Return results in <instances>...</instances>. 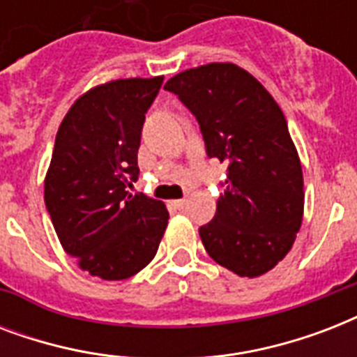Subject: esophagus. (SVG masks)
I'll return each mask as SVG.
<instances>
[{"label":"esophagus","mask_w":357,"mask_h":357,"mask_svg":"<svg viewBox=\"0 0 357 357\" xmlns=\"http://www.w3.org/2000/svg\"><path fill=\"white\" fill-rule=\"evenodd\" d=\"M172 206H174V209H183V207H185V200H174Z\"/></svg>","instance_id":"1"}]
</instances>
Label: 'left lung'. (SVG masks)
<instances>
[{
    "instance_id": "obj_1",
    "label": "left lung",
    "mask_w": 357,
    "mask_h": 357,
    "mask_svg": "<svg viewBox=\"0 0 357 357\" xmlns=\"http://www.w3.org/2000/svg\"><path fill=\"white\" fill-rule=\"evenodd\" d=\"M195 114L207 157L228 162L217 213L200 228L213 261L238 276L265 274L285 257L304 213V179L282 109L231 63L185 70L165 85Z\"/></svg>"
}]
</instances>
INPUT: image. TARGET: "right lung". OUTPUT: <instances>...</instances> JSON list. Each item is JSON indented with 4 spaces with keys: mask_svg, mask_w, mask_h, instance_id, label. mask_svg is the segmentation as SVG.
<instances>
[{
    "mask_svg": "<svg viewBox=\"0 0 357 357\" xmlns=\"http://www.w3.org/2000/svg\"><path fill=\"white\" fill-rule=\"evenodd\" d=\"M162 77L119 79L77 100L55 137L44 202L64 252L102 280H128L157 254L168 211L142 192L137 151Z\"/></svg>",
    "mask_w": 357,
    "mask_h": 357,
    "instance_id": "obj_1",
    "label": "right lung"
}]
</instances>
